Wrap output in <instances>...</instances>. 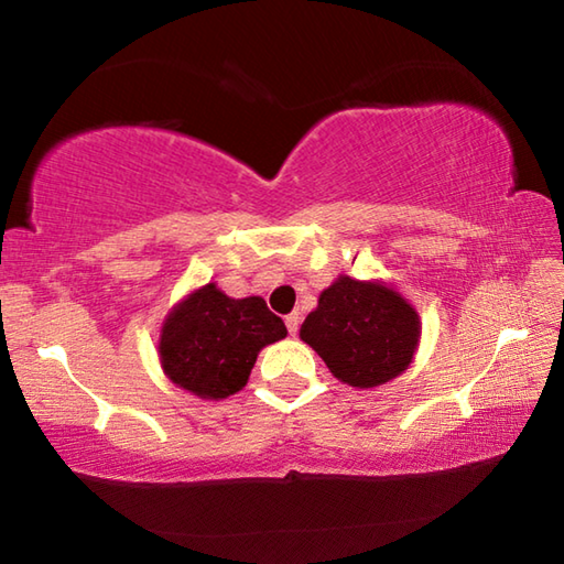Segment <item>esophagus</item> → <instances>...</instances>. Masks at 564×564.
I'll return each instance as SVG.
<instances>
[{
  "label": "esophagus",
  "mask_w": 564,
  "mask_h": 564,
  "mask_svg": "<svg viewBox=\"0 0 564 564\" xmlns=\"http://www.w3.org/2000/svg\"><path fill=\"white\" fill-rule=\"evenodd\" d=\"M299 326H301L299 313H291V316H285V328H289L291 336H295V333H299Z\"/></svg>",
  "instance_id": "esophagus-1"
}]
</instances>
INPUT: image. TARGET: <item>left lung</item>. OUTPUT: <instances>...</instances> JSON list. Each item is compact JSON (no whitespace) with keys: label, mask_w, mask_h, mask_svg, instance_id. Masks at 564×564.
<instances>
[{"label":"left lung","mask_w":564,"mask_h":564,"mask_svg":"<svg viewBox=\"0 0 564 564\" xmlns=\"http://www.w3.org/2000/svg\"><path fill=\"white\" fill-rule=\"evenodd\" d=\"M413 303L386 281L338 275L305 316L301 340L318 352L340 383L378 388L408 370L420 343Z\"/></svg>","instance_id":"1"}]
</instances>
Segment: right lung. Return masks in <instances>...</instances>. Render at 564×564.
<instances>
[{
    "instance_id": "1",
    "label": "right lung",
    "mask_w": 564,
    "mask_h": 564,
    "mask_svg": "<svg viewBox=\"0 0 564 564\" xmlns=\"http://www.w3.org/2000/svg\"><path fill=\"white\" fill-rule=\"evenodd\" d=\"M289 336L261 295L231 299L216 283L184 295L159 336V360L171 383L204 400H224L248 383L259 352Z\"/></svg>"
}]
</instances>
